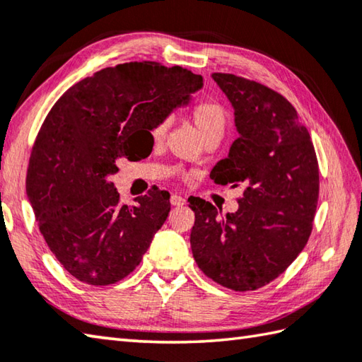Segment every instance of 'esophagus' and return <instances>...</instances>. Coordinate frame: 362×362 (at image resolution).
Instances as JSON below:
<instances>
[{"mask_svg": "<svg viewBox=\"0 0 362 362\" xmlns=\"http://www.w3.org/2000/svg\"><path fill=\"white\" fill-rule=\"evenodd\" d=\"M169 201H171V204L174 205V207H180V205L185 204V199H183L182 196H177V194H173L171 199H169Z\"/></svg>", "mask_w": 362, "mask_h": 362, "instance_id": "esophagus-1", "label": "esophagus"}]
</instances>
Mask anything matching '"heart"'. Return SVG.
<instances>
[{
    "instance_id": "heart-1",
    "label": "heart",
    "mask_w": 362,
    "mask_h": 362,
    "mask_svg": "<svg viewBox=\"0 0 362 362\" xmlns=\"http://www.w3.org/2000/svg\"><path fill=\"white\" fill-rule=\"evenodd\" d=\"M191 119L196 125L197 132L201 133L202 139L209 138H221L226 130V124H228V115L223 108L221 103L211 98H205V100H199L193 108H191ZM168 130V122H160L152 129V138L153 141H161L165 138Z\"/></svg>"
}]
</instances>
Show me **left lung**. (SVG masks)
<instances>
[{
    "label": "left lung",
    "mask_w": 362,
    "mask_h": 362,
    "mask_svg": "<svg viewBox=\"0 0 362 362\" xmlns=\"http://www.w3.org/2000/svg\"><path fill=\"white\" fill-rule=\"evenodd\" d=\"M233 108L238 138L210 179L243 185L238 210L219 218L210 202L188 199L194 211L191 251L205 276L235 292L264 287L298 257L313 230L318 163L310 134L288 100L230 74H214Z\"/></svg>",
    "instance_id": "obj_1"
}]
</instances>
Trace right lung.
Instances as JSON below:
<instances>
[{
	"instance_id": "obj_1",
	"label": "right lung",
	"mask_w": 362,
	"mask_h": 362,
	"mask_svg": "<svg viewBox=\"0 0 362 362\" xmlns=\"http://www.w3.org/2000/svg\"><path fill=\"white\" fill-rule=\"evenodd\" d=\"M202 86L201 75L179 66L125 62L78 81L48 112L26 196L48 247L78 281L115 284L139 265L171 210L169 193L122 205L110 177L120 158H141L153 127Z\"/></svg>"
}]
</instances>
